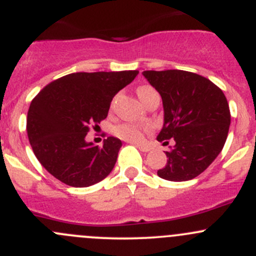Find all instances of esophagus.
Returning <instances> with one entry per match:
<instances>
[{
    "label": "esophagus",
    "mask_w": 256,
    "mask_h": 256,
    "mask_svg": "<svg viewBox=\"0 0 256 256\" xmlns=\"http://www.w3.org/2000/svg\"><path fill=\"white\" fill-rule=\"evenodd\" d=\"M136 147H138V148L140 150V151H142V152H148L150 150H151V147H150L148 144H136Z\"/></svg>",
    "instance_id": "1"
}]
</instances>
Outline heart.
Instances as JSON below:
<instances>
[{
  "label": "heart",
  "instance_id": "b5f03b06",
  "mask_svg": "<svg viewBox=\"0 0 256 256\" xmlns=\"http://www.w3.org/2000/svg\"><path fill=\"white\" fill-rule=\"evenodd\" d=\"M156 90L151 86H140L138 89V98L141 99V102H144L147 100V98L154 92ZM148 131V128L146 126L138 125V124H120V125H116L114 128V134H115L118 138H124V140L131 141V142H140L144 140V134Z\"/></svg>",
  "mask_w": 256,
  "mask_h": 256
}]
</instances>
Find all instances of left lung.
<instances>
[{"label": "left lung", "mask_w": 256, "mask_h": 256, "mask_svg": "<svg viewBox=\"0 0 256 256\" xmlns=\"http://www.w3.org/2000/svg\"><path fill=\"white\" fill-rule=\"evenodd\" d=\"M144 76L160 92L164 126L157 141L176 144L157 174L183 182L200 176L216 158L226 144L230 112L224 92L210 80L184 70H144Z\"/></svg>", "instance_id": "left-lung-1"}]
</instances>
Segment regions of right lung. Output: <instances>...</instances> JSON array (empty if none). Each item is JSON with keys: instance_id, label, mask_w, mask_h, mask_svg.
I'll return each instance as SVG.
<instances>
[{"instance_id": "1", "label": "right lung", "mask_w": 256, "mask_h": 256, "mask_svg": "<svg viewBox=\"0 0 256 256\" xmlns=\"http://www.w3.org/2000/svg\"><path fill=\"white\" fill-rule=\"evenodd\" d=\"M138 70L73 73L46 85L27 115L28 140L38 161L72 187H89L109 176L121 141L108 138L102 147L85 141L92 124L106 118L112 98Z\"/></svg>"}]
</instances>
